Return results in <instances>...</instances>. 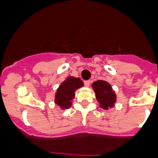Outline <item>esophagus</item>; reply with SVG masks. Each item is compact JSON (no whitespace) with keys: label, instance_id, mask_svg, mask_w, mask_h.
Here are the masks:
<instances>
[{"label":"esophagus","instance_id":"obj_1","mask_svg":"<svg viewBox=\"0 0 158 158\" xmlns=\"http://www.w3.org/2000/svg\"><path fill=\"white\" fill-rule=\"evenodd\" d=\"M84 84H85V86H89V85H90V81H89V80L85 81Z\"/></svg>","mask_w":158,"mask_h":158}]
</instances>
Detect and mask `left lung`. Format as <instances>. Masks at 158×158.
Segmentation results:
<instances>
[{"mask_svg":"<svg viewBox=\"0 0 158 158\" xmlns=\"http://www.w3.org/2000/svg\"><path fill=\"white\" fill-rule=\"evenodd\" d=\"M97 101L100 103V106L104 110H108L114 106L116 102V95L113 91L108 82L98 80L92 84Z\"/></svg>","mask_w":158,"mask_h":158,"instance_id":"obj_1","label":"left lung"}]
</instances>
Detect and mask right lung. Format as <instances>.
<instances>
[{"label": "right lung", "instance_id": "1", "mask_svg": "<svg viewBox=\"0 0 158 158\" xmlns=\"http://www.w3.org/2000/svg\"><path fill=\"white\" fill-rule=\"evenodd\" d=\"M83 85L80 78L69 77L57 89L55 102L63 110L69 108L72 106V99L75 97L76 89Z\"/></svg>", "mask_w": 158, "mask_h": 158}]
</instances>
